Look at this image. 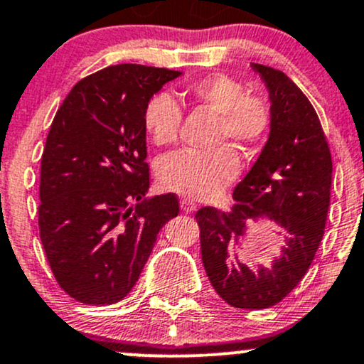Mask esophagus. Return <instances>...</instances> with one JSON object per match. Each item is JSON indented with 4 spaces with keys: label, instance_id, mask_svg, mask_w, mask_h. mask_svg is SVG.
Wrapping results in <instances>:
<instances>
[{
    "label": "esophagus",
    "instance_id": "34e87169",
    "mask_svg": "<svg viewBox=\"0 0 364 364\" xmlns=\"http://www.w3.org/2000/svg\"><path fill=\"white\" fill-rule=\"evenodd\" d=\"M181 208H182V211L183 213H192V211H196V203L194 200H191V199H182L181 200Z\"/></svg>",
    "mask_w": 364,
    "mask_h": 364
}]
</instances>
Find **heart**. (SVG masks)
Here are the masks:
<instances>
[{
	"label": "heart",
	"instance_id": "1",
	"mask_svg": "<svg viewBox=\"0 0 364 364\" xmlns=\"http://www.w3.org/2000/svg\"><path fill=\"white\" fill-rule=\"evenodd\" d=\"M181 95L187 104L213 114L218 121L215 144H232L243 155L257 149L267 138L272 122L271 104L259 93H245L233 76L216 73L186 85ZM182 110L170 93H156L144 109V129L155 146L177 141ZM238 173V160L230 148L209 153H170L156 164L165 191L192 199H211Z\"/></svg>",
	"mask_w": 364,
	"mask_h": 364
}]
</instances>
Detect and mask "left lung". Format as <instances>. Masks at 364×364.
Masks as SVG:
<instances>
[{"label": "left lung", "mask_w": 364, "mask_h": 364, "mask_svg": "<svg viewBox=\"0 0 364 364\" xmlns=\"http://www.w3.org/2000/svg\"><path fill=\"white\" fill-rule=\"evenodd\" d=\"M266 85L272 122L266 144L233 191L232 213L199 209L200 254L213 288L235 309L262 310L291 293L309 271L326 228L332 158L310 100L283 71L250 63ZM285 233L280 254L265 264L242 255L252 225Z\"/></svg>", "instance_id": "8db88e82"}]
</instances>
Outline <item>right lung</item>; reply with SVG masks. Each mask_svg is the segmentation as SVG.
Masks as SVG:
<instances>
[{
  "label": "right lung",
  "mask_w": 364,
  "mask_h": 364,
  "mask_svg": "<svg viewBox=\"0 0 364 364\" xmlns=\"http://www.w3.org/2000/svg\"><path fill=\"white\" fill-rule=\"evenodd\" d=\"M165 68L119 64L76 83L55 114L41 165L38 228L59 286L85 305L121 301L156 235L178 215L175 194L149 198L144 109Z\"/></svg>",
  "instance_id": "1"
}]
</instances>
